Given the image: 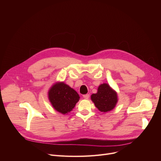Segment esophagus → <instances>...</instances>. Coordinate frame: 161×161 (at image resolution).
Returning a JSON list of instances; mask_svg holds the SVG:
<instances>
[{
  "instance_id": "34e87169",
  "label": "esophagus",
  "mask_w": 161,
  "mask_h": 161,
  "mask_svg": "<svg viewBox=\"0 0 161 161\" xmlns=\"http://www.w3.org/2000/svg\"><path fill=\"white\" fill-rule=\"evenodd\" d=\"M83 98H85V99H88V98H89V95L86 94V95H83Z\"/></svg>"
}]
</instances>
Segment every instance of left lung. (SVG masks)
I'll return each instance as SVG.
<instances>
[{
  "label": "left lung",
  "mask_w": 161,
  "mask_h": 161,
  "mask_svg": "<svg viewBox=\"0 0 161 161\" xmlns=\"http://www.w3.org/2000/svg\"><path fill=\"white\" fill-rule=\"evenodd\" d=\"M91 98L98 110L102 112L112 110L117 103L116 92L107 83L100 85L98 88L97 93L92 94Z\"/></svg>",
  "instance_id": "obj_1"
}]
</instances>
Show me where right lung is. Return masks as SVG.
<instances>
[{"label": "right lung", "instance_id": "1", "mask_svg": "<svg viewBox=\"0 0 161 161\" xmlns=\"http://www.w3.org/2000/svg\"><path fill=\"white\" fill-rule=\"evenodd\" d=\"M48 93L54 109L63 114L70 112L80 99L78 92L63 82L53 85Z\"/></svg>", "mask_w": 161, "mask_h": 161}]
</instances>
